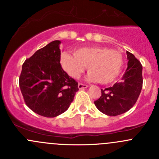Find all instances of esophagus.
<instances>
[{
  "label": "esophagus",
  "instance_id": "esophagus-1",
  "mask_svg": "<svg viewBox=\"0 0 159 159\" xmlns=\"http://www.w3.org/2000/svg\"><path fill=\"white\" fill-rule=\"evenodd\" d=\"M78 87L80 90H82V89H87L88 85H87V84H82V83H79V84H78Z\"/></svg>",
  "mask_w": 159,
  "mask_h": 159
}]
</instances>
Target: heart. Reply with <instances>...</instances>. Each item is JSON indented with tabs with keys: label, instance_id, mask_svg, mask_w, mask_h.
<instances>
[{
	"label": "heart",
	"instance_id": "obj_1",
	"mask_svg": "<svg viewBox=\"0 0 159 159\" xmlns=\"http://www.w3.org/2000/svg\"><path fill=\"white\" fill-rule=\"evenodd\" d=\"M60 61L63 69L75 79L81 77L88 65V79L106 84L113 82L119 76L123 57L117 50L94 46L75 49L74 54L63 53Z\"/></svg>",
	"mask_w": 159,
	"mask_h": 159
}]
</instances>
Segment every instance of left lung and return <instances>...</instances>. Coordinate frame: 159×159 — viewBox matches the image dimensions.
<instances>
[{"mask_svg":"<svg viewBox=\"0 0 159 159\" xmlns=\"http://www.w3.org/2000/svg\"><path fill=\"white\" fill-rule=\"evenodd\" d=\"M128 68L121 81L102 89V96L94 102L96 108L109 116H116L131 109L142 89V65L134 54L126 51Z\"/></svg>","mask_w":159,"mask_h":159,"instance_id":"obj_1","label":"left lung"}]
</instances>
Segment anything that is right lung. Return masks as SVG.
Returning a JSON list of instances; mask_svg holds the SVG:
<instances>
[{"label":"right lung","instance_id":"obj_1","mask_svg":"<svg viewBox=\"0 0 159 159\" xmlns=\"http://www.w3.org/2000/svg\"><path fill=\"white\" fill-rule=\"evenodd\" d=\"M60 44L54 41L38 50L23 64L19 78L26 105L47 118L66 111L78 91V82L61 66Z\"/></svg>","mask_w":159,"mask_h":159}]
</instances>
